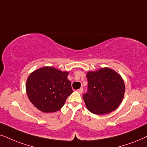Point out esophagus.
I'll use <instances>...</instances> for the list:
<instances>
[{"instance_id":"34e87169","label":"esophagus","mask_w":147,"mask_h":147,"mask_svg":"<svg viewBox=\"0 0 147 147\" xmlns=\"http://www.w3.org/2000/svg\"><path fill=\"white\" fill-rule=\"evenodd\" d=\"M83 88H82V87L80 88L79 89L77 90V91L79 92V93H83Z\"/></svg>"}]
</instances>
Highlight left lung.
I'll return each instance as SVG.
<instances>
[{
  "instance_id": "left-lung-1",
  "label": "left lung",
  "mask_w": 147,
  "mask_h": 147,
  "mask_svg": "<svg viewBox=\"0 0 147 147\" xmlns=\"http://www.w3.org/2000/svg\"><path fill=\"white\" fill-rule=\"evenodd\" d=\"M87 92L83 95L85 105L91 113L103 115L118 108L124 96L125 85L118 72L101 68L87 74Z\"/></svg>"
}]
</instances>
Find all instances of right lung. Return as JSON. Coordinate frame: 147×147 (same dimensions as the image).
<instances>
[{
  "mask_svg": "<svg viewBox=\"0 0 147 147\" xmlns=\"http://www.w3.org/2000/svg\"><path fill=\"white\" fill-rule=\"evenodd\" d=\"M68 75V72L50 66L31 73L26 82V91L31 103L45 113L60 110L73 92Z\"/></svg>",
  "mask_w": 147,
  "mask_h": 147,
  "instance_id": "obj_1",
  "label": "right lung"
}]
</instances>
